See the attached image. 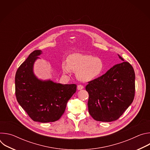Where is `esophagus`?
<instances>
[{
	"instance_id": "34e87169",
	"label": "esophagus",
	"mask_w": 150,
	"mask_h": 150,
	"mask_svg": "<svg viewBox=\"0 0 150 150\" xmlns=\"http://www.w3.org/2000/svg\"><path fill=\"white\" fill-rule=\"evenodd\" d=\"M83 85H81V84H79V85H78L77 89H78V90H82V89H83Z\"/></svg>"
}]
</instances>
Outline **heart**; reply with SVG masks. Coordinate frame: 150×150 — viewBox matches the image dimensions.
Segmentation results:
<instances>
[{
	"instance_id": "1",
	"label": "heart",
	"mask_w": 150,
	"mask_h": 150,
	"mask_svg": "<svg viewBox=\"0 0 150 150\" xmlns=\"http://www.w3.org/2000/svg\"><path fill=\"white\" fill-rule=\"evenodd\" d=\"M104 65L102 60L94 56L75 53L69 56L67 63L62 64L64 73L70 71L76 72V77L82 81H90L98 78L103 72Z\"/></svg>"
}]
</instances>
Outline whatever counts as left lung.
Masks as SVG:
<instances>
[{"instance_id": "1", "label": "left lung", "mask_w": 150, "mask_h": 150, "mask_svg": "<svg viewBox=\"0 0 150 150\" xmlns=\"http://www.w3.org/2000/svg\"><path fill=\"white\" fill-rule=\"evenodd\" d=\"M135 79L133 67L123 62L88 82L85 90L89 94L88 108L91 117L101 122L117 120L134 99Z\"/></svg>"}]
</instances>
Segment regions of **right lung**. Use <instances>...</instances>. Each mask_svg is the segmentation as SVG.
<instances>
[{
	"instance_id": "add662e5",
	"label": "right lung",
	"mask_w": 150,
	"mask_h": 150,
	"mask_svg": "<svg viewBox=\"0 0 150 150\" xmlns=\"http://www.w3.org/2000/svg\"><path fill=\"white\" fill-rule=\"evenodd\" d=\"M41 52L40 50L33 51L17 69L15 95L19 105L33 120L53 122L65 112L68 101L76 91V85H62L38 79L33 68Z\"/></svg>"
}]
</instances>
